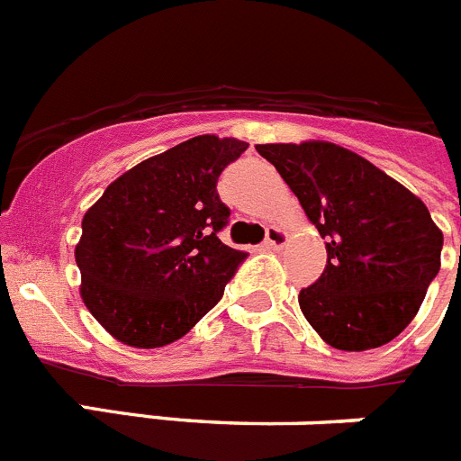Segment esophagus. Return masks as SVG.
Returning a JSON list of instances; mask_svg holds the SVG:
<instances>
[{
	"instance_id": "obj_1",
	"label": "esophagus",
	"mask_w": 461,
	"mask_h": 461,
	"mask_svg": "<svg viewBox=\"0 0 461 461\" xmlns=\"http://www.w3.org/2000/svg\"><path fill=\"white\" fill-rule=\"evenodd\" d=\"M286 242H288L286 230H281L279 226L267 228V238H266L267 249H281V247H286Z\"/></svg>"
}]
</instances>
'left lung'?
<instances>
[{"label": "left lung", "instance_id": "obj_1", "mask_svg": "<svg viewBox=\"0 0 461 461\" xmlns=\"http://www.w3.org/2000/svg\"><path fill=\"white\" fill-rule=\"evenodd\" d=\"M319 228L328 266L297 300L325 344L367 351L413 321L441 267L443 233L404 185L335 142L256 145Z\"/></svg>", "mask_w": 461, "mask_h": 461}]
</instances>
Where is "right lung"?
<instances>
[{
  "label": "right lung",
  "instance_id": "obj_1",
  "mask_svg": "<svg viewBox=\"0 0 461 461\" xmlns=\"http://www.w3.org/2000/svg\"><path fill=\"white\" fill-rule=\"evenodd\" d=\"M247 148L195 136L126 170L85 212L80 295L117 341L173 344L221 300L247 254L219 240L230 210L217 180Z\"/></svg>",
  "mask_w": 461,
  "mask_h": 461
}]
</instances>
